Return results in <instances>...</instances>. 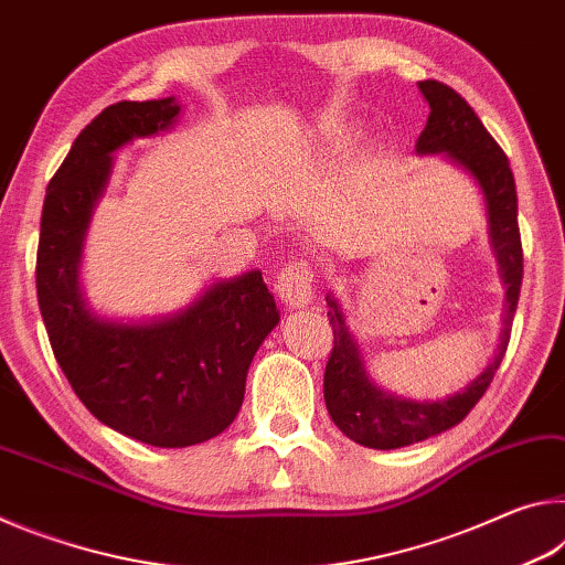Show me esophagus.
Returning <instances> with one entry per match:
<instances>
[{
    "instance_id": "34e87169",
    "label": "esophagus",
    "mask_w": 565,
    "mask_h": 565,
    "mask_svg": "<svg viewBox=\"0 0 565 565\" xmlns=\"http://www.w3.org/2000/svg\"><path fill=\"white\" fill-rule=\"evenodd\" d=\"M274 289L289 309H301V306L311 301V294H313L311 264L306 259H296L286 264L279 271V276H276Z\"/></svg>"
}]
</instances>
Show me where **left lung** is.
<instances>
[{
	"label": "left lung",
	"instance_id": "8db88e82",
	"mask_svg": "<svg viewBox=\"0 0 565 565\" xmlns=\"http://www.w3.org/2000/svg\"><path fill=\"white\" fill-rule=\"evenodd\" d=\"M431 114L426 129L416 141L418 154H448L456 164L471 171L483 189L486 206H489L491 244L495 259L501 264V279L505 284V329L501 349L489 369L478 376L461 394L444 401H406L376 388L366 376L361 363L356 341L343 323L339 303L327 296L331 306L329 323L333 329V349L323 374V398L327 408L343 434L351 441L369 448H401L426 441L436 434L461 424L471 408L481 401L486 388L491 386L495 371L511 339V323L515 306H519L523 281V248L519 232V199H515V181L509 167V157L495 145L476 111L468 107L461 94L436 79L418 82Z\"/></svg>",
	"mask_w": 565,
	"mask_h": 565
}]
</instances>
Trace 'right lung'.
I'll list each match as a JSON object with an SVG mask.
<instances>
[{"instance_id": "add662e5", "label": "right lung", "mask_w": 565, "mask_h": 565, "mask_svg": "<svg viewBox=\"0 0 565 565\" xmlns=\"http://www.w3.org/2000/svg\"><path fill=\"white\" fill-rule=\"evenodd\" d=\"M174 97L117 102L97 114L56 169L42 209L36 299L54 359L104 426L141 444L184 448L209 441L236 418L256 349L279 323L262 271L218 281L151 323L102 321L84 309L79 256L111 154L174 124Z\"/></svg>"}]
</instances>
